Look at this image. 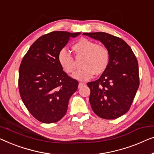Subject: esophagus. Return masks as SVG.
<instances>
[{"instance_id": "34e87169", "label": "esophagus", "mask_w": 154, "mask_h": 154, "mask_svg": "<svg viewBox=\"0 0 154 154\" xmlns=\"http://www.w3.org/2000/svg\"><path fill=\"white\" fill-rule=\"evenodd\" d=\"M86 85V83H84V82H79V85H78V88H82V86H85Z\"/></svg>"}]
</instances>
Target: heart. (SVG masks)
Wrapping results in <instances>:
<instances>
[{"mask_svg":"<svg viewBox=\"0 0 154 154\" xmlns=\"http://www.w3.org/2000/svg\"><path fill=\"white\" fill-rule=\"evenodd\" d=\"M77 57L84 56L79 69L73 75L75 79L86 81L94 75H100L107 70L110 62V53L105 45H98L93 40L82 38L72 47ZM58 61L65 72L71 74L76 68V63L72 56L62 49L58 54Z\"/></svg>","mask_w":154,"mask_h":154,"instance_id":"obj_1","label":"heart"}]
</instances>
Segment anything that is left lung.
I'll return each instance as SVG.
<instances>
[{
	"label": "left lung",
	"instance_id": "8db88e82",
	"mask_svg": "<svg viewBox=\"0 0 154 154\" xmlns=\"http://www.w3.org/2000/svg\"><path fill=\"white\" fill-rule=\"evenodd\" d=\"M83 35L100 41L110 53L107 70L98 79L87 83L91 90V106L99 117L117 119L130 109L139 88L137 58L129 45L120 38L104 32Z\"/></svg>",
	"mask_w": 154,
	"mask_h": 154
}]
</instances>
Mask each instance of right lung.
Listing matches in <instances>:
<instances>
[{
	"label": "right lung",
	"instance_id": "1",
	"mask_svg": "<svg viewBox=\"0 0 154 154\" xmlns=\"http://www.w3.org/2000/svg\"><path fill=\"white\" fill-rule=\"evenodd\" d=\"M81 33L53 31L40 37L23 56L19 71V90L23 104L42 123L60 121L69 99L78 88L58 61V54L71 38Z\"/></svg>",
	"mask_w": 154,
	"mask_h": 154
}]
</instances>
